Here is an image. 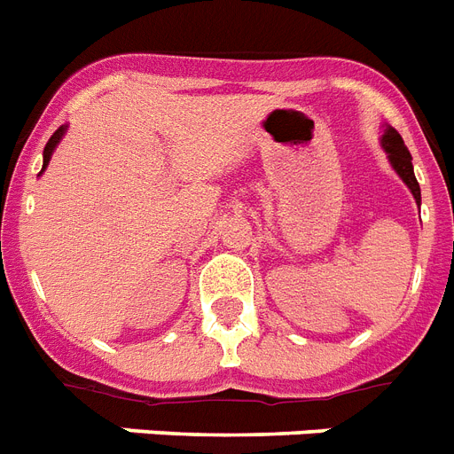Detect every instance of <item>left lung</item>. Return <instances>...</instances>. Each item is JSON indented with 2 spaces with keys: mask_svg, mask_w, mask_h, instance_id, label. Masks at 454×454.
<instances>
[{
  "mask_svg": "<svg viewBox=\"0 0 454 454\" xmlns=\"http://www.w3.org/2000/svg\"><path fill=\"white\" fill-rule=\"evenodd\" d=\"M383 148L387 151L389 162H392L395 171L402 176L403 183L411 187V192H413L415 201L420 204V185H418V178H415V174H413V157H411V153H408L402 134L389 127L387 132L383 134Z\"/></svg>",
  "mask_w": 454,
  "mask_h": 454,
  "instance_id": "left-lung-1",
  "label": "left lung"
}]
</instances>
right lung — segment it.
Here are the masks:
<instances>
[{
	"instance_id": "1",
	"label": "right lung",
	"mask_w": 454,
	"mask_h": 454,
	"mask_svg": "<svg viewBox=\"0 0 454 454\" xmlns=\"http://www.w3.org/2000/svg\"><path fill=\"white\" fill-rule=\"evenodd\" d=\"M62 134H65V127H59V129H55V134H52V137L48 138L46 148H43V168H46L48 162H51L52 151H55V145L59 144V138H62Z\"/></svg>"
}]
</instances>
